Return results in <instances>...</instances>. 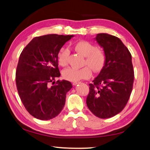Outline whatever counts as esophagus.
Here are the masks:
<instances>
[{
	"label": "esophagus",
	"instance_id": "34e87169",
	"mask_svg": "<svg viewBox=\"0 0 150 150\" xmlns=\"http://www.w3.org/2000/svg\"><path fill=\"white\" fill-rule=\"evenodd\" d=\"M78 83H79V82H73L72 84H73V85H77Z\"/></svg>",
	"mask_w": 150,
	"mask_h": 150
}]
</instances>
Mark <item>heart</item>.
<instances>
[{"label":"heart","mask_w":150,"mask_h":150,"mask_svg":"<svg viewBox=\"0 0 150 150\" xmlns=\"http://www.w3.org/2000/svg\"><path fill=\"white\" fill-rule=\"evenodd\" d=\"M75 50L76 52L85 57L84 64L89 67L93 72L97 73L102 70L106 62L105 54L102 50L97 49L95 45L87 41L77 42L75 45ZM69 54V52L67 49H60L57 54V61L61 66L63 67L67 64ZM88 68L84 67L81 69L66 68L62 71V76L65 79L73 82L83 79H88L91 75V71L90 68Z\"/></svg>","instance_id":"obj_1"}]
</instances>
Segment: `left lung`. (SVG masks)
I'll use <instances>...</instances> for the list:
<instances>
[{
  "label": "left lung",
  "instance_id": "obj_1",
  "mask_svg": "<svg viewBox=\"0 0 150 150\" xmlns=\"http://www.w3.org/2000/svg\"><path fill=\"white\" fill-rule=\"evenodd\" d=\"M95 39L103 48L106 62L89 84L86 103L94 115L108 118L120 112L130 98L134 79L132 55L117 37L102 33Z\"/></svg>",
  "mask_w": 150,
  "mask_h": 150
}]
</instances>
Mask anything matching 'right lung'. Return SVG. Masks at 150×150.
I'll return each instance as SVG.
<instances>
[{
    "label": "right lung",
    "instance_id": "add662e5",
    "mask_svg": "<svg viewBox=\"0 0 150 150\" xmlns=\"http://www.w3.org/2000/svg\"><path fill=\"white\" fill-rule=\"evenodd\" d=\"M73 36L47 34L35 37L20 55L16 71L18 93L27 111L35 118L50 120L64 107L71 83L65 80H58L53 86L50 83L61 75L58 52Z\"/></svg>",
    "mask_w": 150,
    "mask_h": 150
}]
</instances>
